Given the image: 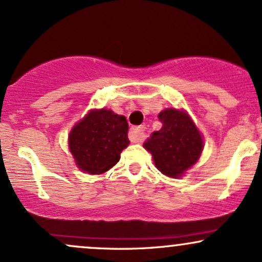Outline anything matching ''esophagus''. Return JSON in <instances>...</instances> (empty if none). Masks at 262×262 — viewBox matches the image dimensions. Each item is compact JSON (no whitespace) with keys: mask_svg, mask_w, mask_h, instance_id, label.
<instances>
[{"mask_svg":"<svg viewBox=\"0 0 262 262\" xmlns=\"http://www.w3.org/2000/svg\"><path fill=\"white\" fill-rule=\"evenodd\" d=\"M144 132H145V127L140 125V127H134L129 130V140L132 143H141L144 139Z\"/></svg>","mask_w":262,"mask_h":262,"instance_id":"esophagus-1","label":"esophagus"}]
</instances>
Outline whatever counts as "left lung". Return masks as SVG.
<instances>
[{
	"label": "left lung",
	"mask_w": 262,
	"mask_h": 262,
	"mask_svg": "<svg viewBox=\"0 0 262 262\" xmlns=\"http://www.w3.org/2000/svg\"><path fill=\"white\" fill-rule=\"evenodd\" d=\"M162 127L144 143L159 170L170 177L181 176L200 158L203 140L187 113L165 110L158 116Z\"/></svg>",
	"instance_id": "1"
}]
</instances>
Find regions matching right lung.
I'll use <instances>...</instances> for the list:
<instances>
[{
	"label": "right lung",
	"instance_id": "1",
	"mask_svg": "<svg viewBox=\"0 0 262 262\" xmlns=\"http://www.w3.org/2000/svg\"><path fill=\"white\" fill-rule=\"evenodd\" d=\"M128 144L127 119L110 110L91 111L75 125L69 137V146L77 166L93 175L114 166Z\"/></svg>",
	"mask_w": 262,
	"mask_h": 262
}]
</instances>
